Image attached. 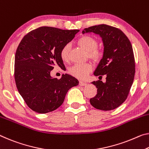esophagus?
I'll return each mask as SVG.
<instances>
[{
	"label": "esophagus",
	"mask_w": 149,
	"mask_h": 149,
	"mask_svg": "<svg viewBox=\"0 0 149 149\" xmlns=\"http://www.w3.org/2000/svg\"><path fill=\"white\" fill-rule=\"evenodd\" d=\"M79 84L80 86H86V85H87V83H86V82L83 81H80Z\"/></svg>",
	"instance_id": "obj_1"
}]
</instances>
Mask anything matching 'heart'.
Masks as SVG:
<instances>
[{"label": "heart", "mask_w": 149, "mask_h": 149, "mask_svg": "<svg viewBox=\"0 0 149 149\" xmlns=\"http://www.w3.org/2000/svg\"><path fill=\"white\" fill-rule=\"evenodd\" d=\"M77 44L88 52L89 58L98 60L101 58V52L97 49L98 42L95 38L91 36H83L79 38ZM70 44H65L60 50V58L63 61H67L70 50ZM92 70V65L89 63H76L69 70L70 74L78 79H85Z\"/></svg>", "instance_id": "heart-1"}]
</instances>
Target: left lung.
I'll return each mask as SVG.
<instances>
[{
  "label": "left lung",
  "instance_id": "obj_1",
  "mask_svg": "<svg viewBox=\"0 0 149 149\" xmlns=\"http://www.w3.org/2000/svg\"><path fill=\"white\" fill-rule=\"evenodd\" d=\"M88 32L100 35L104 46L103 58L93 74L106 75L105 83L101 80L91 82L97 93L89 101L97 109H115L126 100L133 83L135 63L132 45L121 30L111 26H93L82 31Z\"/></svg>",
  "mask_w": 149,
  "mask_h": 149
}]
</instances>
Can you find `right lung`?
<instances>
[{"instance_id": "obj_1", "label": "right lung", "mask_w": 149, "mask_h": 149, "mask_svg": "<svg viewBox=\"0 0 149 149\" xmlns=\"http://www.w3.org/2000/svg\"><path fill=\"white\" fill-rule=\"evenodd\" d=\"M79 30L42 26L25 35L15 54V79L18 91L32 110L47 113L56 110L67 92L79 81L71 75L60 79L51 77L54 65L64 68L60 50L74 39Z\"/></svg>"}]
</instances>
